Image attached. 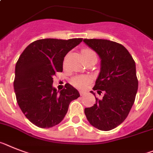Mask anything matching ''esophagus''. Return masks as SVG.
Wrapping results in <instances>:
<instances>
[{
    "mask_svg": "<svg viewBox=\"0 0 153 153\" xmlns=\"http://www.w3.org/2000/svg\"><path fill=\"white\" fill-rule=\"evenodd\" d=\"M79 93H80L81 96H83V95H85V92H84V91H82V90H81V91H79Z\"/></svg>",
    "mask_w": 153,
    "mask_h": 153,
    "instance_id": "obj_1",
    "label": "esophagus"
}]
</instances>
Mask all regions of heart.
<instances>
[{
	"mask_svg": "<svg viewBox=\"0 0 153 153\" xmlns=\"http://www.w3.org/2000/svg\"><path fill=\"white\" fill-rule=\"evenodd\" d=\"M82 56L84 57V56L92 54V53H95L92 51H91V50H89V49H84L82 51ZM87 82H88V79H87L86 77L84 76L75 77V78L72 79L73 85L77 87H79V88L84 87L87 84Z\"/></svg>",
	"mask_w": 153,
	"mask_h": 153,
	"instance_id": "b5f03b06",
	"label": "heart"
}]
</instances>
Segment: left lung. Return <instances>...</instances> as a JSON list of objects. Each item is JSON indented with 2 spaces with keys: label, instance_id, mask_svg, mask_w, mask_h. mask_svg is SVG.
<instances>
[{
  "label": "left lung",
  "instance_id": "8db88e82",
  "mask_svg": "<svg viewBox=\"0 0 153 153\" xmlns=\"http://www.w3.org/2000/svg\"><path fill=\"white\" fill-rule=\"evenodd\" d=\"M83 42L100 58V71L93 90L98 94L104 92L102 100L96 97V103L85 109V114L99 130H112L126 119L134 104L138 86L135 62L120 43L99 39Z\"/></svg>",
  "mask_w": 153,
  "mask_h": 153
}]
</instances>
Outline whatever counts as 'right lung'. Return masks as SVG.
<instances>
[{
  "mask_svg": "<svg viewBox=\"0 0 153 153\" xmlns=\"http://www.w3.org/2000/svg\"><path fill=\"white\" fill-rule=\"evenodd\" d=\"M82 41V38L39 39L20 55L15 65L14 89L19 107L36 126L49 128L61 123L70 102L80 96L70 84L57 91L53 86V76L62 71L66 54Z\"/></svg>",
  "mask_w": 153,
  "mask_h": 153,
  "instance_id": "right-lung-1",
  "label": "right lung"
}]
</instances>
